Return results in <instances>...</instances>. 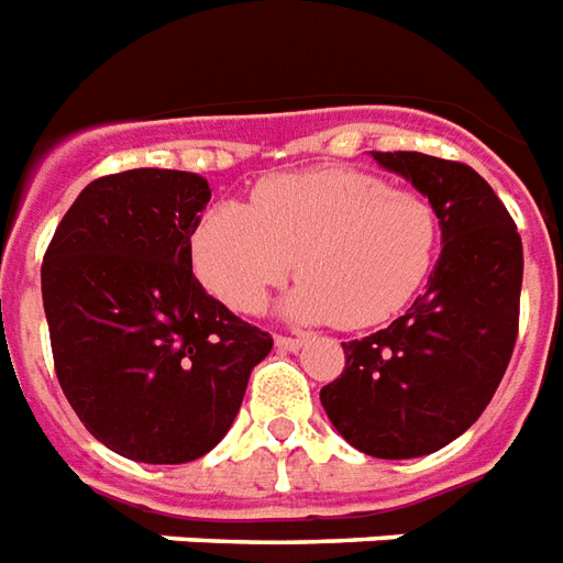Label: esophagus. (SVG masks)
<instances>
[{"label":"esophagus","instance_id":"1","mask_svg":"<svg viewBox=\"0 0 563 563\" xmlns=\"http://www.w3.org/2000/svg\"><path fill=\"white\" fill-rule=\"evenodd\" d=\"M303 343H307L303 336H274V345H277L280 352H298Z\"/></svg>","mask_w":563,"mask_h":563}]
</instances>
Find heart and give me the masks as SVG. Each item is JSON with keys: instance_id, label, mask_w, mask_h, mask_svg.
<instances>
[{"instance_id": "b5f03b06", "label": "heart", "mask_w": 563, "mask_h": 563, "mask_svg": "<svg viewBox=\"0 0 563 563\" xmlns=\"http://www.w3.org/2000/svg\"><path fill=\"white\" fill-rule=\"evenodd\" d=\"M194 265L235 313H260L292 268L283 298L298 322L334 319L357 331L406 310L430 277L439 214L418 190L357 169H316L262 181L239 202L211 206L194 229Z\"/></svg>"}]
</instances>
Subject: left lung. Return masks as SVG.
Returning <instances> with one entry per match:
<instances>
[{
    "label": "left lung",
    "instance_id": "8db88e82",
    "mask_svg": "<svg viewBox=\"0 0 563 563\" xmlns=\"http://www.w3.org/2000/svg\"><path fill=\"white\" fill-rule=\"evenodd\" d=\"M369 154L430 199L441 253L406 316L343 343L345 369L319 399L352 448L415 460L460 439L501 385L519 331L522 239L472 166L420 152Z\"/></svg>",
    "mask_w": 563,
    "mask_h": 563
}]
</instances>
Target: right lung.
I'll use <instances>...</instances> for the list:
<instances>
[{
  "label": "right lung",
  "instance_id": "1",
  "mask_svg": "<svg viewBox=\"0 0 563 563\" xmlns=\"http://www.w3.org/2000/svg\"><path fill=\"white\" fill-rule=\"evenodd\" d=\"M208 199L197 173L103 176L82 187L44 256L59 385L82 427L124 460L206 456L274 345L194 277L190 239Z\"/></svg>",
  "mask_w": 563,
  "mask_h": 563
}]
</instances>
